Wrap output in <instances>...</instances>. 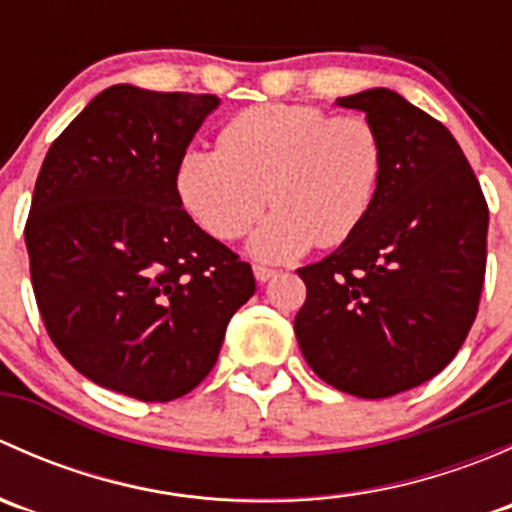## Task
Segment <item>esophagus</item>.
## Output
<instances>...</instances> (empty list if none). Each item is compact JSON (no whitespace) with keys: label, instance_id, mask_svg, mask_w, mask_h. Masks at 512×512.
I'll return each instance as SVG.
<instances>
[{"label":"esophagus","instance_id":"obj_1","mask_svg":"<svg viewBox=\"0 0 512 512\" xmlns=\"http://www.w3.org/2000/svg\"><path fill=\"white\" fill-rule=\"evenodd\" d=\"M252 272H255L257 282H267L270 277L277 275V270H272V267H265V265H255L252 267Z\"/></svg>","mask_w":512,"mask_h":512}]
</instances>
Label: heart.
I'll list each match as a JSON object with an SVG mask.
<instances>
[{"instance_id":"heart-1","label":"heart","mask_w":512,"mask_h":512,"mask_svg":"<svg viewBox=\"0 0 512 512\" xmlns=\"http://www.w3.org/2000/svg\"><path fill=\"white\" fill-rule=\"evenodd\" d=\"M384 163L379 128L361 113L262 103L227 123L220 148H188L175 190L190 218L218 240L245 235L270 195L277 210L250 250L277 262L347 242L374 205Z\"/></svg>"}]
</instances>
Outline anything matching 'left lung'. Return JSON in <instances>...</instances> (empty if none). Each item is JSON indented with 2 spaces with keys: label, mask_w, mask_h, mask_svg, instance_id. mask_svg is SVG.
I'll use <instances>...</instances> for the list:
<instances>
[{
  "label": "left lung",
  "mask_w": 512,
  "mask_h": 512,
  "mask_svg": "<svg viewBox=\"0 0 512 512\" xmlns=\"http://www.w3.org/2000/svg\"><path fill=\"white\" fill-rule=\"evenodd\" d=\"M379 128L386 163L359 230L299 267L307 299L294 334L314 374L344 394L386 399L451 364L478 314L488 203L441 121L396 91L339 98Z\"/></svg>",
  "instance_id": "obj_1"
}]
</instances>
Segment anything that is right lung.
Instances as JSON below:
<instances>
[{
	"mask_svg": "<svg viewBox=\"0 0 512 512\" xmlns=\"http://www.w3.org/2000/svg\"><path fill=\"white\" fill-rule=\"evenodd\" d=\"M213 94L101 91L51 143L24 240L61 356L138 401L193 391L218 361L255 275L183 210L175 170Z\"/></svg>",
	"mask_w": 512,
	"mask_h": 512,
	"instance_id": "add662e5",
	"label": "right lung"
}]
</instances>
